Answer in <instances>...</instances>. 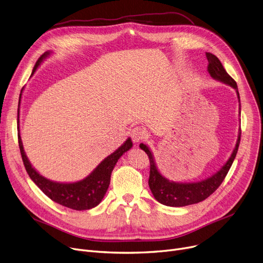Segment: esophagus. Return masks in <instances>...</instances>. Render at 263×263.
Segmentation results:
<instances>
[{"label":"esophagus","instance_id":"esophagus-1","mask_svg":"<svg viewBox=\"0 0 263 263\" xmlns=\"http://www.w3.org/2000/svg\"><path fill=\"white\" fill-rule=\"evenodd\" d=\"M131 137L134 143H139L146 137V131L141 127H135L131 130Z\"/></svg>","mask_w":263,"mask_h":263}]
</instances>
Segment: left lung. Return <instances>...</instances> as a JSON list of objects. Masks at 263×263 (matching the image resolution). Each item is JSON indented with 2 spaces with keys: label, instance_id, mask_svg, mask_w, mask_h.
Returning <instances> with one entry per match:
<instances>
[{
  "label": "left lung",
  "instance_id": "left-lung-1",
  "mask_svg": "<svg viewBox=\"0 0 263 263\" xmlns=\"http://www.w3.org/2000/svg\"><path fill=\"white\" fill-rule=\"evenodd\" d=\"M205 55L209 62L208 70L210 76L213 79L222 81L225 83V84H228L234 89H237L238 97L240 99L237 83L227 73L222 63L219 62V60L215 57L214 54L206 52ZM240 140H241V129H240V134H239V139H238L236 148H234L233 153L229 158V160L227 161V163L214 176L196 183H176V182L168 181L167 179H165L159 173L156 166V163L154 161V157L151 155L149 148L146 145L141 144L140 147L145 151L149 158L150 173H149L148 184L155 198L162 204L170 205V206H184L189 204H194L204 200L205 198H208L218 189V186L222 184L225 177L227 176L231 165L233 163V160L237 156L239 145H240Z\"/></svg>",
  "mask_w": 263,
  "mask_h": 263
}]
</instances>
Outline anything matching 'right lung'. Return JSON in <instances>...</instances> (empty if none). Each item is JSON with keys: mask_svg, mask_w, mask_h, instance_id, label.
Wrapping results in <instances>:
<instances>
[{"mask_svg": "<svg viewBox=\"0 0 263 263\" xmlns=\"http://www.w3.org/2000/svg\"><path fill=\"white\" fill-rule=\"evenodd\" d=\"M47 55L48 53L46 52L38 59V61L34 66L33 73L36 70L38 65L47 57ZM20 97H21V93H20ZM18 118H19V113H18ZM18 122H19V119H18ZM18 142H19V148H20L24 167L27 174H29L30 178L34 181V183L53 201L58 202L64 206H67V208L79 210V211L91 209L101 202L109 185L110 174H112V171L115 167L118 159L132 147V142L130 139H128L126 143H124L121 147H119L115 153L105 158L98 165V166L96 167V170L88 177L83 179L82 181L74 182V183H58V182L50 181L45 177L40 176L32 167L31 163L29 162V160H27L24 154L20 133H18Z\"/></svg>", "mask_w": 263, "mask_h": 263, "instance_id": "add662e5", "label": "right lung"}]
</instances>
